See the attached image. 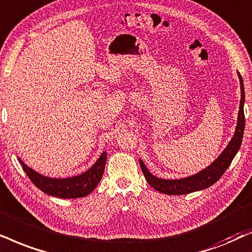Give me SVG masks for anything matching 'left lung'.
Here are the masks:
<instances>
[{"label":"left lung","instance_id":"8db88e82","mask_svg":"<svg viewBox=\"0 0 252 252\" xmlns=\"http://www.w3.org/2000/svg\"><path fill=\"white\" fill-rule=\"evenodd\" d=\"M240 79V85H241V101H240V110H239V116H237V124L235 132H234L233 138L230 139V142L228 143L219 157L211 163L210 166H207L205 169L200 170L199 173L193 174L188 177H183V179H175V180H166V179H160V177L154 176L149 169L146 168L145 163L143 162L142 159H139V165L140 168L143 170L144 176L147 181V183L150 184L153 189L162 192L165 194H187L194 192V191H199L203 189H207L212 184L217 182L221 176L223 175V173L226 172L228 167L233 161L234 157L236 156V153L239 152L241 144H242L243 138V132H244V124H246V119H244V85H243V79L241 77L240 72H237Z\"/></svg>","mask_w":252,"mask_h":252}]
</instances>
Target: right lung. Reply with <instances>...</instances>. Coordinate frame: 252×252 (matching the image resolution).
<instances>
[{
  "label": "right lung",
  "mask_w": 252,
  "mask_h": 252,
  "mask_svg": "<svg viewBox=\"0 0 252 252\" xmlns=\"http://www.w3.org/2000/svg\"><path fill=\"white\" fill-rule=\"evenodd\" d=\"M18 160L26 175L29 176V179L32 181L36 188H39L40 190L49 194V196L71 199L85 197L95 189L100 180L102 179L106 166L107 152L103 151L99 159L86 172L76 176L64 177V179H55V177L42 175V174L35 172L34 169L26 165L19 157Z\"/></svg>",
  "instance_id": "obj_1"
}]
</instances>
